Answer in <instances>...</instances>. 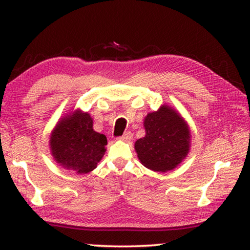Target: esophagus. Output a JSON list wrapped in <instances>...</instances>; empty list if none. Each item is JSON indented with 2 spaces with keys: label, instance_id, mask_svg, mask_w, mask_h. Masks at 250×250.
<instances>
[{
  "label": "esophagus",
  "instance_id": "1",
  "mask_svg": "<svg viewBox=\"0 0 250 250\" xmlns=\"http://www.w3.org/2000/svg\"><path fill=\"white\" fill-rule=\"evenodd\" d=\"M119 139L122 141H130L131 139H132V133H131V131H126V132L124 133V135H121Z\"/></svg>",
  "mask_w": 250,
  "mask_h": 250
}]
</instances>
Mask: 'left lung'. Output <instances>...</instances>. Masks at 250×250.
Returning a JSON list of instances; mask_svg holds the SVG:
<instances>
[{
    "instance_id": "8db88e82",
    "label": "left lung",
    "mask_w": 250,
    "mask_h": 250,
    "mask_svg": "<svg viewBox=\"0 0 250 250\" xmlns=\"http://www.w3.org/2000/svg\"><path fill=\"white\" fill-rule=\"evenodd\" d=\"M146 137L135 142L138 158L153 171L173 170L181 163L189 147V130L174 110L163 105L145 119Z\"/></svg>"
}]
</instances>
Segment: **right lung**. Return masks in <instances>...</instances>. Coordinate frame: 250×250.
I'll return each mask as SVG.
<instances>
[{
  "instance_id": "1",
  "label": "right lung",
  "mask_w": 250,
  "mask_h": 250,
  "mask_svg": "<svg viewBox=\"0 0 250 250\" xmlns=\"http://www.w3.org/2000/svg\"><path fill=\"white\" fill-rule=\"evenodd\" d=\"M55 160L68 170L86 174L96 168L104 154L107 138L92 129L88 113L76 112L57 125L50 137Z\"/></svg>"
}]
</instances>
